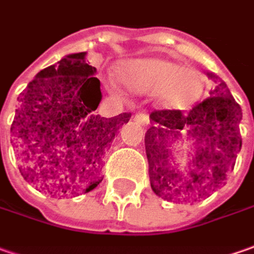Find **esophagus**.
I'll use <instances>...</instances> for the list:
<instances>
[{"label": "esophagus", "mask_w": 254, "mask_h": 254, "mask_svg": "<svg viewBox=\"0 0 254 254\" xmlns=\"http://www.w3.org/2000/svg\"><path fill=\"white\" fill-rule=\"evenodd\" d=\"M135 122L136 124H139V125H142V127H147V125H149V117H147V114H146V112H139V114H136Z\"/></svg>", "instance_id": "esophagus-1"}]
</instances>
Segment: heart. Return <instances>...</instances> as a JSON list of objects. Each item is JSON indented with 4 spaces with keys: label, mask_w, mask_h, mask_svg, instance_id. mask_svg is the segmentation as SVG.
Segmentation results:
<instances>
[{
    "label": "heart",
    "mask_w": 254,
    "mask_h": 254,
    "mask_svg": "<svg viewBox=\"0 0 254 254\" xmlns=\"http://www.w3.org/2000/svg\"><path fill=\"white\" fill-rule=\"evenodd\" d=\"M122 80L137 92H157V101L167 110H186L204 94L202 74L191 67L164 59H139L122 70Z\"/></svg>",
    "instance_id": "heart-1"
}]
</instances>
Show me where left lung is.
<instances>
[{"mask_svg": "<svg viewBox=\"0 0 254 254\" xmlns=\"http://www.w3.org/2000/svg\"><path fill=\"white\" fill-rule=\"evenodd\" d=\"M216 83L206 98L183 115L164 110L150 114L152 127L144 135L150 187L156 195L174 202H195L225 186L242 149L241 105L225 81L211 71ZM184 140L191 143L186 169H180L177 150Z\"/></svg>", "mask_w": 254, "mask_h": 254, "instance_id": "1", "label": "left lung"}]
</instances>
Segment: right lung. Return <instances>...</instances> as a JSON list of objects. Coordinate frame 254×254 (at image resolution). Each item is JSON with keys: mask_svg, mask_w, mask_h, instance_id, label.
Instances as JSON below:
<instances>
[{"mask_svg": "<svg viewBox=\"0 0 254 254\" xmlns=\"http://www.w3.org/2000/svg\"><path fill=\"white\" fill-rule=\"evenodd\" d=\"M85 52L40 70L18 97L11 125L19 171L52 197L85 194L102 181V163L130 112L102 118L101 83Z\"/></svg>", "mask_w": 254, "mask_h": 254, "instance_id": "right-lung-1", "label": "right lung"}]
</instances>
